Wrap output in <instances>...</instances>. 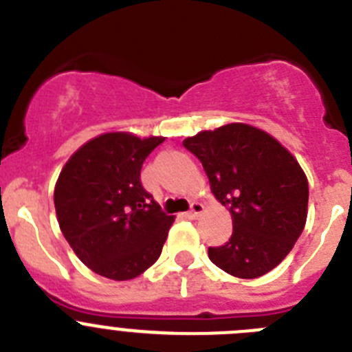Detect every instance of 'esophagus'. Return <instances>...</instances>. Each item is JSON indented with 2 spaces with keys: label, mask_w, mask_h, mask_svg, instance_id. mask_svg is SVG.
<instances>
[{
  "label": "esophagus",
  "mask_w": 352,
  "mask_h": 352,
  "mask_svg": "<svg viewBox=\"0 0 352 352\" xmlns=\"http://www.w3.org/2000/svg\"><path fill=\"white\" fill-rule=\"evenodd\" d=\"M202 211H204V206H202L201 202H192V204H190V211L186 212V216H188V218H197Z\"/></svg>",
  "instance_id": "obj_1"
}]
</instances>
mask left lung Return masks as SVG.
<instances>
[{
  "label": "left lung",
  "instance_id": "left-lung-1",
  "mask_svg": "<svg viewBox=\"0 0 352 352\" xmlns=\"http://www.w3.org/2000/svg\"><path fill=\"white\" fill-rule=\"evenodd\" d=\"M183 146L201 160L214 197L234 220L232 237L209 248V260L243 279L270 272L305 227L309 185L302 167L272 136L246 124L199 132Z\"/></svg>",
  "mask_w": 352,
  "mask_h": 352
}]
</instances>
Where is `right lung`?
<instances>
[{"label":"right lung","instance_id":"obj_1","mask_svg":"<svg viewBox=\"0 0 352 352\" xmlns=\"http://www.w3.org/2000/svg\"><path fill=\"white\" fill-rule=\"evenodd\" d=\"M164 138L108 132L66 162L54 192L57 221L76 256L102 277L127 281L157 262L174 216L141 183V167Z\"/></svg>","mask_w":352,"mask_h":352}]
</instances>
